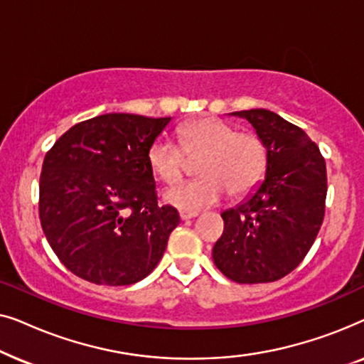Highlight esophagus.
I'll use <instances>...</instances> for the list:
<instances>
[{"label":"esophagus","mask_w":364,"mask_h":364,"mask_svg":"<svg viewBox=\"0 0 364 364\" xmlns=\"http://www.w3.org/2000/svg\"><path fill=\"white\" fill-rule=\"evenodd\" d=\"M178 215H181V220H191V218L197 217V212H181Z\"/></svg>","instance_id":"obj_1"}]
</instances>
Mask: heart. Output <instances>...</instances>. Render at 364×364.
<instances>
[{"instance_id":"b5f03b06","label":"heart","mask_w":364,"mask_h":364,"mask_svg":"<svg viewBox=\"0 0 364 364\" xmlns=\"http://www.w3.org/2000/svg\"><path fill=\"white\" fill-rule=\"evenodd\" d=\"M177 143L157 139L147 151V164L154 177L173 183L196 161L198 177L181 182L164 192V200L182 212H197L217 203L227 188L233 197L245 196L265 177L268 151L257 134L242 132L233 124L217 117H202L176 131Z\"/></svg>"}]
</instances>
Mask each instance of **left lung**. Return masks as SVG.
<instances>
[{
	"label": "left lung",
	"instance_id": "8db88e82",
	"mask_svg": "<svg viewBox=\"0 0 364 364\" xmlns=\"http://www.w3.org/2000/svg\"><path fill=\"white\" fill-rule=\"evenodd\" d=\"M265 142L268 166L260 186L240 205L222 212V237L212 257L237 283L277 282L300 265L325 217L326 164L305 131L267 109L232 112Z\"/></svg>",
	"mask_w": 364,
	"mask_h": 364
}]
</instances>
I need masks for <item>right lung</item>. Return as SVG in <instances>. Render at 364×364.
I'll return each mask as SVG.
<instances>
[{
	"instance_id": "obj_1",
	"label": "right lung",
	"mask_w": 364,
	"mask_h": 364,
	"mask_svg": "<svg viewBox=\"0 0 364 364\" xmlns=\"http://www.w3.org/2000/svg\"><path fill=\"white\" fill-rule=\"evenodd\" d=\"M171 117L102 114L49 149L39 178V218L63 265L96 285H132L166 252L178 212L157 205L147 151Z\"/></svg>"
}]
</instances>
